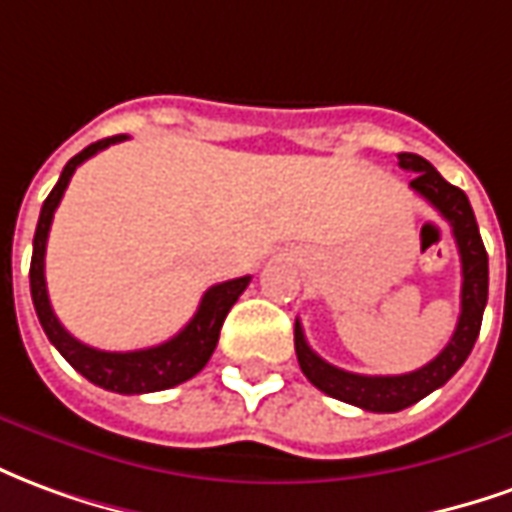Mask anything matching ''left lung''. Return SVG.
Wrapping results in <instances>:
<instances>
[{
  "mask_svg": "<svg viewBox=\"0 0 512 512\" xmlns=\"http://www.w3.org/2000/svg\"><path fill=\"white\" fill-rule=\"evenodd\" d=\"M400 168L411 170V190L419 192L427 204L436 209L452 228L458 242L460 267H463V286H460V317L447 347L422 369L405 375H355L347 369L322 361L308 347L303 325L295 320V353L297 364L314 386L325 391L333 400L350 402L372 413H394L424 400L430 391L441 389L463 361L469 358L471 347L480 336L482 311L488 303V253L482 245L480 228L471 212L466 192L449 184L430 162L419 154H400Z\"/></svg>",
  "mask_w": 512,
  "mask_h": 512,
  "instance_id": "obj_1",
  "label": "left lung"
}]
</instances>
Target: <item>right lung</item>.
<instances>
[{
	"instance_id": "add662e5",
	"label": "right lung",
	"mask_w": 512,
	"mask_h": 512,
	"mask_svg": "<svg viewBox=\"0 0 512 512\" xmlns=\"http://www.w3.org/2000/svg\"><path fill=\"white\" fill-rule=\"evenodd\" d=\"M121 140H126V134H115V137L99 140V143H93L85 151H79L76 157L68 159V165L60 173L54 190L43 201L41 217H38V228H35V239H32L30 289L43 333L49 336V342L60 350V355L74 366L79 375H85L90 383H96V386L107 391L148 394V391L173 389V386L190 380L192 375H198L204 369L206 361L215 353L223 320H226L231 306L237 303V297L248 289L250 275H242V278H234V281H223V284L206 289L195 317L173 339L157 344V347L132 350V353H107V350H96L90 344H82L65 331L60 320L54 317L49 292H46V273H43V267H46V239H49V228H52L54 209L60 204L74 170L85 159L99 154L104 148H110L112 143H121Z\"/></svg>"
}]
</instances>
